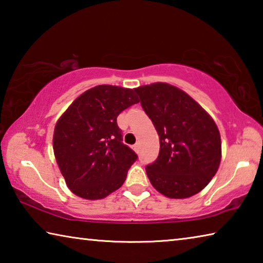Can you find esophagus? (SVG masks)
I'll return each instance as SVG.
<instances>
[{"label": "esophagus", "mask_w": 263, "mask_h": 263, "mask_svg": "<svg viewBox=\"0 0 263 263\" xmlns=\"http://www.w3.org/2000/svg\"><path fill=\"white\" fill-rule=\"evenodd\" d=\"M133 149H135L136 152H139V144H136V145H133Z\"/></svg>", "instance_id": "esophagus-1"}]
</instances>
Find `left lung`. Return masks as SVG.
<instances>
[{"label": "left lung", "mask_w": 263, "mask_h": 263, "mask_svg": "<svg viewBox=\"0 0 263 263\" xmlns=\"http://www.w3.org/2000/svg\"><path fill=\"white\" fill-rule=\"evenodd\" d=\"M160 138L159 157L146 166L151 183L169 198L205 188L221 159L219 130L211 116L181 89L157 82L136 88Z\"/></svg>", "instance_id": "8db88e82"}]
</instances>
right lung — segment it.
Instances as JSON below:
<instances>
[{
    "label": "right lung",
    "instance_id": "add662e5",
    "mask_svg": "<svg viewBox=\"0 0 263 263\" xmlns=\"http://www.w3.org/2000/svg\"><path fill=\"white\" fill-rule=\"evenodd\" d=\"M138 102L135 89L101 84L84 91L62 114L53 151L73 194L101 199L123 185L138 155L123 144L117 117Z\"/></svg>",
    "mask_w": 263,
    "mask_h": 263
}]
</instances>
